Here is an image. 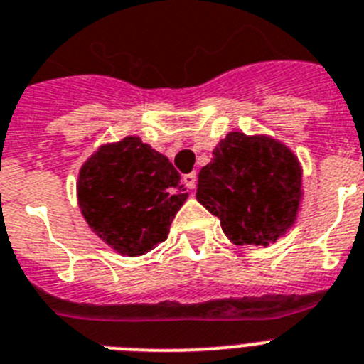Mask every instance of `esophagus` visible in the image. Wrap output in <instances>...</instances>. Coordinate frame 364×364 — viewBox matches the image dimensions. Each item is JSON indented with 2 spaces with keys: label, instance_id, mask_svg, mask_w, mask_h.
Masks as SVG:
<instances>
[{
  "label": "esophagus",
  "instance_id": "1",
  "mask_svg": "<svg viewBox=\"0 0 364 364\" xmlns=\"http://www.w3.org/2000/svg\"><path fill=\"white\" fill-rule=\"evenodd\" d=\"M196 181H198V176H196V172L185 173V176H183V183H185L186 188H191V191H194L196 188Z\"/></svg>",
  "mask_w": 364,
  "mask_h": 364
}]
</instances>
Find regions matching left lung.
Segmentation results:
<instances>
[{
  "mask_svg": "<svg viewBox=\"0 0 364 364\" xmlns=\"http://www.w3.org/2000/svg\"><path fill=\"white\" fill-rule=\"evenodd\" d=\"M198 176L196 198L218 216L236 245L277 242L291 229L302 200V168L286 144L230 132Z\"/></svg>",
  "mask_w": 364,
  "mask_h": 364,
  "instance_id": "8db88e82",
  "label": "left lung"
}]
</instances>
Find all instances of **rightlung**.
<instances>
[{
  "mask_svg": "<svg viewBox=\"0 0 364 364\" xmlns=\"http://www.w3.org/2000/svg\"><path fill=\"white\" fill-rule=\"evenodd\" d=\"M163 154L137 135L104 144L82 164L77 196L82 216L122 257H141L168 238L188 194Z\"/></svg>",
  "mask_w": 364,
  "mask_h": 364,
  "instance_id": "right-lung-1",
  "label": "right lung"
}]
</instances>
